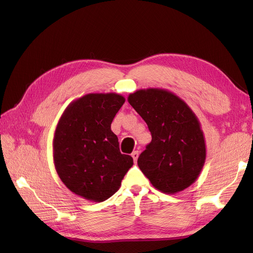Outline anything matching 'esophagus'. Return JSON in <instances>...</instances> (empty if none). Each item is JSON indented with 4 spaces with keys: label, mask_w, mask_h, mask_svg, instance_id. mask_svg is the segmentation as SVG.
I'll return each instance as SVG.
<instances>
[{
    "label": "esophagus",
    "mask_w": 253,
    "mask_h": 253,
    "mask_svg": "<svg viewBox=\"0 0 253 253\" xmlns=\"http://www.w3.org/2000/svg\"><path fill=\"white\" fill-rule=\"evenodd\" d=\"M131 156H132V158H133L134 162H136V161H137V158H138V156H139V153H138V151H134L133 153L131 154Z\"/></svg>",
    "instance_id": "obj_1"
}]
</instances>
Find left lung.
I'll list each match as a JSON object with an SVG mask.
<instances>
[{"mask_svg":"<svg viewBox=\"0 0 253 253\" xmlns=\"http://www.w3.org/2000/svg\"><path fill=\"white\" fill-rule=\"evenodd\" d=\"M127 100L152 133L151 143L137 160L142 173L164 194L189 188L206 160L205 137L196 114L175 93L163 88L136 90Z\"/></svg>","mask_w":253,"mask_h":253,"instance_id":"1","label":"left lung"}]
</instances>
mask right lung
I'll list each match as a JSON object with an SVG mask.
<instances>
[{
  "mask_svg": "<svg viewBox=\"0 0 253 253\" xmlns=\"http://www.w3.org/2000/svg\"><path fill=\"white\" fill-rule=\"evenodd\" d=\"M125 97L89 93L63 111L53 137V162L64 185L91 202H103L121 187L133 165L119 149L111 124Z\"/></svg>",
  "mask_w": 253,
  "mask_h": 253,
  "instance_id": "right-lung-1",
  "label": "right lung"
}]
</instances>
